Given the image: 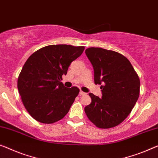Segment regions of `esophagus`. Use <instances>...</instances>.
<instances>
[{"label": "esophagus", "mask_w": 158, "mask_h": 158, "mask_svg": "<svg viewBox=\"0 0 158 158\" xmlns=\"http://www.w3.org/2000/svg\"><path fill=\"white\" fill-rule=\"evenodd\" d=\"M79 94H80V96H84V95H86V94L83 92V91H79Z\"/></svg>", "instance_id": "obj_1"}]
</instances>
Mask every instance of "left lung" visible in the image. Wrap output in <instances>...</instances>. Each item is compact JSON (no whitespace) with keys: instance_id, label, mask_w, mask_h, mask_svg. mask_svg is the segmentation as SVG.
I'll return each mask as SVG.
<instances>
[{"instance_id":"obj_1","label":"left lung","mask_w":158,"mask_h":158,"mask_svg":"<svg viewBox=\"0 0 158 158\" xmlns=\"http://www.w3.org/2000/svg\"><path fill=\"white\" fill-rule=\"evenodd\" d=\"M85 53L93 66L94 82L101 85L102 96L89 93L91 103L84 111L98 128H113L128 117L137 102L139 77L128 59L116 52L90 48Z\"/></svg>"}]
</instances>
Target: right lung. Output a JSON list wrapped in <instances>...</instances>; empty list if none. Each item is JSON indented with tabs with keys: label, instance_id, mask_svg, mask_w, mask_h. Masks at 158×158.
I'll list each match as a JSON object with an SVG mask.
<instances>
[{
	"label": "right lung",
	"instance_id": "1",
	"mask_svg": "<svg viewBox=\"0 0 158 158\" xmlns=\"http://www.w3.org/2000/svg\"><path fill=\"white\" fill-rule=\"evenodd\" d=\"M84 47L54 44L38 49L27 59L18 79L23 105L34 119L53 123L69 112L79 94L77 87L67 88L61 80Z\"/></svg>",
	"mask_w": 158,
	"mask_h": 158
}]
</instances>
